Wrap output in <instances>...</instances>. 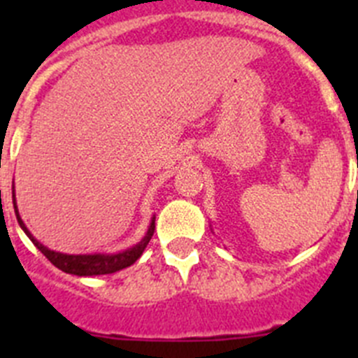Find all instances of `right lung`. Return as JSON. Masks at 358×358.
I'll use <instances>...</instances> for the list:
<instances>
[{"label":"right lung","mask_w":358,"mask_h":358,"mask_svg":"<svg viewBox=\"0 0 358 358\" xmlns=\"http://www.w3.org/2000/svg\"><path fill=\"white\" fill-rule=\"evenodd\" d=\"M14 197V210H15V218H17L19 226L21 229L27 233L28 238L34 242L37 249L43 252L57 268H61L64 273L68 274H75V276H100V274H113L116 271H122L125 267H131L141 255H143L145 248L148 245L150 242L152 235H154V229H156V217H152L150 220V226H148L147 233H145L143 238L140 242L132 245V248L125 249V251H120V252H93V255H66V252H59V251H52L48 249L46 245L39 242L36 236L31 235L28 227L24 226V222L21 220L19 217V210H17V204H15V195Z\"/></svg>","instance_id":"right-lung-1"}]
</instances>
